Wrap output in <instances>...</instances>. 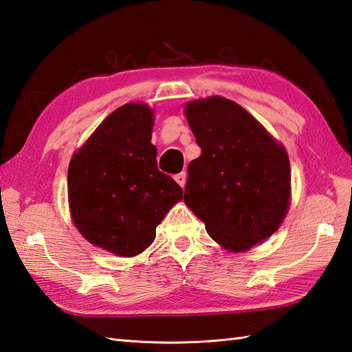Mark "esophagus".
Segmentation results:
<instances>
[{
    "label": "esophagus",
    "instance_id": "esophagus-1",
    "mask_svg": "<svg viewBox=\"0 0 352 352\" xmlns=\"http://www.w3.org/2000/svg\"><path fill=\"white\" fill-rule=\"evenodd\" d=\"M175 179H176V182L184 188V187H185V182H187V173H185V171H182V173L176 175Z\"/></svg>",
    "mask_w": 352,
    "mask_h": 352
}]
</instances>
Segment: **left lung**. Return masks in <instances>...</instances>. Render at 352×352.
<instances>
[{
	"label": "left lung",
	"mask_w": 352,
	"mask_h": 352,
	"mask_svg": "<svg viewBox=\"0 0 352 352\" xmlns=\"http://www.w3.org/2000/svg\"><path fill=\"white\" fill-rule=\"evenodd\" d=\"M202 153L188 165L184 201L211 239L247 251L287 216L291 168L287 150L247 110L210 96L185 105Z\"/></svg>",
	"instance_id": "left-lung-1"
}]
</instances>
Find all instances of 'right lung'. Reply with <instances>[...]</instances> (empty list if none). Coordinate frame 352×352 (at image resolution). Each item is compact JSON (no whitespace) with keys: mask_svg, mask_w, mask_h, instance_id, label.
<instances>
[{"mask_svg":"<svg viewBox=\"0 0 352 352\" xmlns=\"http://www.w3.org/2000/svg\"><path fill=\"white\" fill-rule=\"evenodd\" d=\"M153 111L131 102L101 122L69 165L75 227L90 243L122 257L141 254L156 227L182 199V188L157 170Z\"/></svg>","mask_w":352,"mask_h":352,"instance_id":"add662e5","label":"right lung"}]
</instances>
